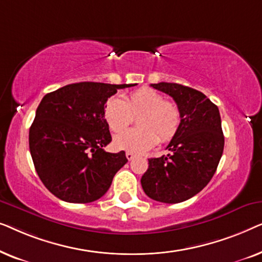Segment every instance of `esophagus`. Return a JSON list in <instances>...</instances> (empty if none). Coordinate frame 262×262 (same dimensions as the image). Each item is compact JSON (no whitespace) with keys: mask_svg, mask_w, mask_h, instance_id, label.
<instances>
[{"mask_svg":"<svg viewBox=\"0 0 262 262\" xmlns=\"http://www.w3.org/2000/svg\"><path fill=\"white\" fill-rule=\"evenodd\" d=\"M134 157H135V154H134V152H131V151H126V159H127L128 161L134 160Z\"/></svg>","mask_w":262,"mask_h":262,"instance_id":"esophagus-1","label":"esophagus"}]
</instances>
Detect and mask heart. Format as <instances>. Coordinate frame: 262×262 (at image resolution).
Listing matches in <instances>:
<instances>
[{
	"instance_id": "1",
	"label": "heart",
	"mask_w": 262,
	"mask_h": 262,
	"mask_svg": "<svg viewBox=\"0 0 262 262\" xmlns=\"http://www.w3.org/2000/svg\"><path fill=\"white\" fill-rule=\"evenodd\" d=\"M141 113L139 129L119 132L114 136L117 149L131 152H145L157 143L171 141L181 124V111L173 101L164 100L151 88H139L125 96L113 95L103 105V119L111 130L121 131L129 123L132 114Z\"/></svg>"
}]
</instances>
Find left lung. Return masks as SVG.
<instances>
[{"label": "left lung", "instance_id": "8db88e82", "mask_svg": "<svg viewBox=\"0 0 262 262\" xmlns=\"http://www.w3.org/2000/svg\"><path fill=\"white\" fill-rule=\"evenodd\" d=\"M150 85L174 99L181 124L167 146L170 152L149 159L141 184L156 202L181 203L202 191L216 173L224 149L220 110L196 89L168 82Z\"/></svg>", "mask_w": 262, "mask_h": 262}]
</instances>
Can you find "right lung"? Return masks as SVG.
Returning <instances> with one entry per match:
<instances>
[{
	"instance_id": "1",
	"label": "right lung",
	"mask_w": 262,
	"mask_h": 262,
	"mask_svg": "<svg viewBox=\"0 0 262 262\" xmlns=\"http://www.w3.org/2000/svg\"><path fill=\"white\" fill-rule=\"evenodd\" d=\"M132 85L80 82L42 98L30 127V151L41 182L57 198L85 204L108 191L127 159L124 151L103 150L112 141L103 105L117 89Z\"/></svg>"
}]
</instances>
